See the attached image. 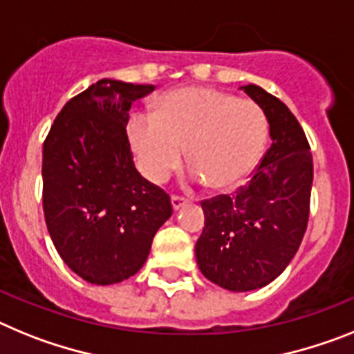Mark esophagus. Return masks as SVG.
<instances>
[{"label":"esophagus","instance_id":"1","mask_svg":"<svg viewBox=\"0 0 354 354\" xmlns=\"http://www.w3.org/2000/svg\"><path fill=\"white\" fill-rule=\"evenodd\" d=\"M187 203L189 201H187L185 198H181V196H173V198H171V205H173L174 210H180V208H183Z\"/></svg>","mask_w":354,"mask_h":354}]
</instances>
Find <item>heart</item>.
Returning a JSON list of instances; mask_svg holds the SVG:
<instances>
[{"instance_id": "obj_1", "label": "heart", "mask_w": 354, "mask_h": 354, "mask_svg": "<svg viewBox=\"0 0 354 354\" xmlns=\"http://www.w3.org/2000/svg\"><path fill=\"white\" fill-rule=\"evenodd\" d=\"M269 124L254 101L201 85L169 91L151 115L133 113L128 140L137 167L151 183H164L185 158L192 183L214 190L241 185L266 151Z\"/></svg>"}]
</instances>
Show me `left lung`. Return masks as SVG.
Instances as JSON below:
<instances>
[{
    "instance_id": "1",
    "label": "left lung",
    "mask_w": 354,
    "mask_h": 354,
    "mask_svg": "<svg viewBox=\"0 0 354 354\" xmlns=\"http://www.w3.org/2000/svg\"><path fill=\"white\" fill-rule=\"evenodd\" d=\"M241 88L266 113L272 144L235 196L201 203L205 228L196 242L205 278L232 292L266 287L290 263L306 232L313 181L308 140L287 104L258 85Z\"/></svg>"
}]
</instances>
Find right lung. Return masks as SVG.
I'll list each match as a JSON object with an SVG mask.
<instances>
[{
	"instance_id": "obj_1",
	"label": "right lung",
	"mask_w": 354,
	"mask_h": 354,
	"mask_svg": "<svg viewBox=\"0 0 354 354\" xmlns=\"http://www.w3.org/2000/svg\"><path fill=\"white\" fill-rule=\"evenodd\" d=\"M153 85L100 80L66 103L42 149V207L58 254L94 285L124 281L146 263L171 199L135 169L126 126Z\"/></svg>"
}]
</instances>
